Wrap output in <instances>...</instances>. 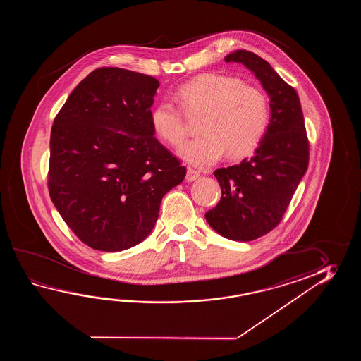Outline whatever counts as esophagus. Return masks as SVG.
Returning a JSON list of instances; mask_svg holds the SVG:
<instances>
[{
  "instance_id": "1",
  "label": "esophagus",
  "mask_w": 361,
  "mask_h": 361,
  "mask_svg": "<svg viewBox=\"0 0 361 361\" xmlns=\"http://www.w3.org/2000/svg\"><path fill=\"white\" fill-rule=\"evenodd\" d=\"M197 178H200V173L197 170L191 169V168L187 169V174H185V180H187V182H193V180H196Z\"/></svg>"
}]
</instances>
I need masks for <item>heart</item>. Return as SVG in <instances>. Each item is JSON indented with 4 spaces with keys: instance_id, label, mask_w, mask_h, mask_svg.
<instances>
[{
    "instance_id": "heart-1",
    "label": "heart",
    "mask_w": 361,
    "mask_h": 361,
    "mask_svg": "<svg viewBox=\"0 0 361 361\" xmlns=\"http://www.w3.org/2000/svg\"><path fill=\"white\" fill-rule=\"evenodd\" d=\"M176 98L185 115L201 114L196 126L199 137L179 151L182 159L195 166L213 165L224 152L228 159L250 154L269 130V97L238 77L200 75L178 87ZM180 109L164 100L151 112L154 133L170 147L180 146L187 134Z\"/></svg>"
}]
</instances>
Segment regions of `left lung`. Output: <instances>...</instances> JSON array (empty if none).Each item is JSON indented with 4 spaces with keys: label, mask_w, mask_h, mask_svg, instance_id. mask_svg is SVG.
Returning <instances> with one entry per match:
<instances>
[{
    "label": "left lung",
    "mask_w": 361,
    "mask_h": 361,
    "mask_svg": "<svg viewBox=\"0 0 361 361\" xmlns=\"http://www.w3.org/2000/svg\"><path fill=\"white\" fill-rule=\"evenodd\" d=\"M224 61L243 63L261 81L269 95L271 121L252 157L215 170L222 197L205 218L223 238L252 241L281 221L306 173L310 143L298 94L269 61L246 50H236Z\"/></svg>",
    "instance_id": "left-lung-1"
}]
</instances>
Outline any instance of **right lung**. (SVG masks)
I'll return each mask as SVG.
<instances>
[{
  "mask_svg": "<svg viewBox=\"0 0 361 361\" xmlns=\"http://www.w3.org/2000/svg\"><path fill=\"white\" fill-rule=\"evenodd\" d=\"M152 76L102 67L77 85L55 117L49 193L84 244L121 252L142 243L185 168L154 138Z\"/></svg>",
  "mask_w": 361,
  "mask_h": 361,
  "instance_id": "right-lung-1",
  "label": "right lung"
}]
</instances>
